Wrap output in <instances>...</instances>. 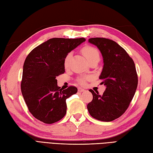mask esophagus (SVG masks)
Returning a JSON list of instances; mask_svg holds the SVG:
<instances>
[{
    "mask_svg": "<svg viewBox=\"0 0 153 153\" xmlns=\"http://www.w3.org/2000/svg\"><path fill=\"white\" fill-rule=\"evenodd\" d=\"M85 89H83V88H81V87H79V88H78V91L79 92H81V93H82V92H83V91H85Z\"/></svg>",
    "mask_w": 153,
    "mask_h": 153,
    "instance_id": "34e87169",
    "label": "esophagus"
}]
</instances>
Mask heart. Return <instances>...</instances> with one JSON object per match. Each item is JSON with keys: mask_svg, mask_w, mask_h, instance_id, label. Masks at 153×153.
<instances>
[{"mask_svg": "<svg viewBox=\"0 0 153 153\" xmlns=\"http://www.w3.org/2000/svg\"><path fill=\"white\" fill-rule=\"evenodd\" d=\"M82 53H83L84 56H85V58L88 60L91 59L92 58H94V57H99V51H97V49H96L95 48L91 47V46L84 47L82 48ZM71 55H72V53H70L66 55V57H65V59L64 61V64L65 68H68V66H69V64H70V61L71 59ZM88 78L89 77H80V78L79 79V82L81 84H82V85H84V84H85V83H86V80L88 79Z\"/></svg>", "mask_w": 153, "mask_h": 153, "instance_id": "heart-1", "label": "heart"}]
</instances>
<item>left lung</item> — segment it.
I'll use <instances>...</instances> for the list:
<instances>
[{
	"label": "left lung",
	"instance_id": "left-lung-1",
	"mask_svg": "<svg viewBox=\"0 0 153 153\" xmlns=\"http://www.w3.org/2000/svg\"><path fill=\"white\" fill-rule=\"evenodd\" d=\"M89 43L99 48L103 58L99 79L106 89L102 95L92 89V101L87 109L93 118L111 122L128 108L137 89L138 77L134 60L115 41L106 38H91Z\"/></svg>",
	"mask_w": 153,
	"mask_h": 153
}]
</instances>
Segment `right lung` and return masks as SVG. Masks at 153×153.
Listing matches in <instances>:
<instances>
[{
    "mask_svg": "<svg viewBox=\"0 0 153 153\" xmlns=\"http://www.w3.org/2000/svg\"><path fill=\"white\" fill-rule=\"evenodd\" d=\"M85 38H53L39 45L27 55L23 67L21 90L31 114L45 123L59 121L66 115V100L77 92L70 86L63 90L56 77L65 72L66 55Z\"/></svg>",
    "mask_w": 153,
    "mask_h": 153,
    "instance_id": "obj_1",
    "label": "right lung"
}]
</instances>
